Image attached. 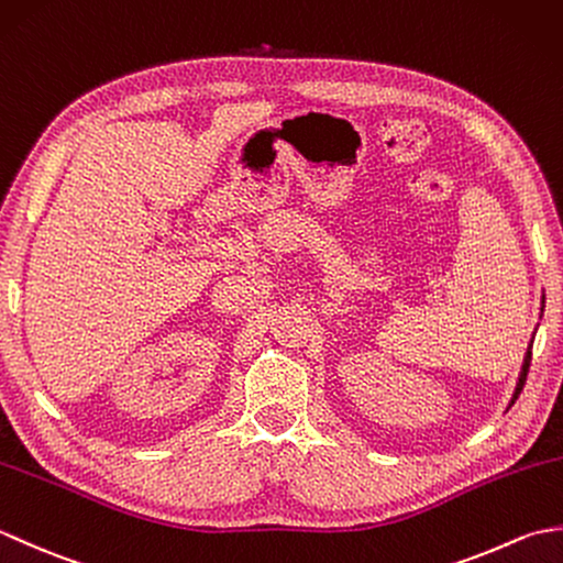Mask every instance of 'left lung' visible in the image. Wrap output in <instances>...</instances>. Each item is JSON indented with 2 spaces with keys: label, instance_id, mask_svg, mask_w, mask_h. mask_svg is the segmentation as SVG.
Listing matches in <instances>:
<instances>
[{
  "label": "left lung",
  "instance_id": "left-lung-1",
  "mask_svg": "<svg viewBox=\"0 0 563 563\" xmlns=\"http://www.w3.org/2000/svg\"><path fill=\"white\" fill-rule=\"evenodd\" d=\"M542 309H544V297H542ZM530 361H532V341H530V345H528V353H525V357H522V367H520V375H518V385H516V391H512L508 409H510V406L516 404V399L520 397V391H522V387H525V377H528V369H530Z\"/></svg>",
  "mask_w": 563,
  "mask_h": 563
}]
</instances>
